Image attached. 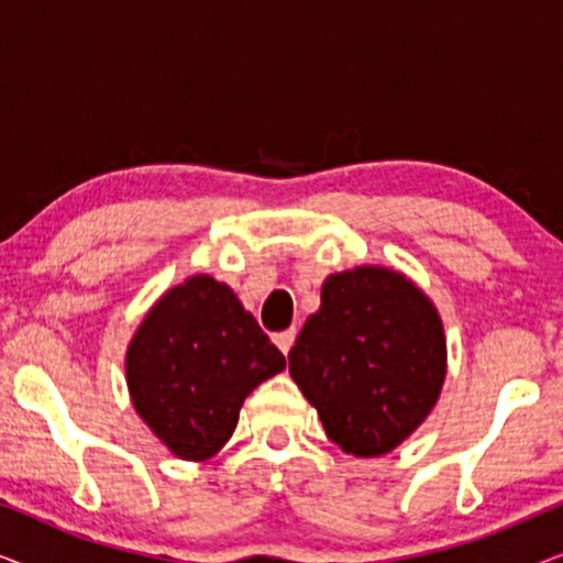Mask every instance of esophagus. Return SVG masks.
Segmentation results:
<instances>
[{
  "mask_svg": "<svg viewBox=\"0 0 563 563\" xmlns=\"http://www.w3.org/2000/svg\"><path fill=\"white\" fill-rule=\"evenodd\" d=\"M295 338H297V328H289V330H282V333H276L274 343L279 345L282 353H289L291 345H295Z\"/></svg>",
  "mask_w": 563,
  "mask_h": 563,
  "instance_id": "34e87169",
  "label": "esophagus"
}]
</instances>
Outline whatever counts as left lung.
Wrapping results in <instances>:
<instances>
[{
    "mask_svg": "<svg viewBox=\"0 0 563 563\" xmlns=\"http://www.w3.org/2000/svg\"><path fill=\"white\" fill-rule=\"evenodd\" d=\"M289 374L330 441L353 456H382L438 402L443 322L405 274L384 266L330 274L320 310L291 345Z\"/></svg>",
    "mask_w": 563,
    "mask_h": 563,
    "instance_id": "8db88e82",
    "label": "left lung"
}]
</instances>
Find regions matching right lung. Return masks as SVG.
Wrapping results in <instances>:
<instances>
[{"label":"right lung","instance_id":"1","mask_svg":"<svg viewBox=\"0 0 563 563\" xmlns=\"http://www.w3.org/2000/svg\"><path fill=\"white\" fill-rule=\"evenodd\" d=\"M284 366L233 289L207 274L151 307L125 356L135 412L184 461L214 456L233 435L243 399Z\"/></svg>","mask_w":563,"mask_h":563}]
</instances>
